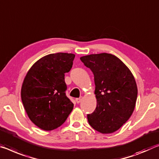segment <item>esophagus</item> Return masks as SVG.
Instances as JSON below:
<instances>
[{
  "mask_svg": "<svg viewBox=\"0 0 159 159\" xmlns=\"http://www.w3.org/2000/svg\"><path fill=\"white\" fill-rule=\"evenodd\" d=\"M82 100H83V98L80 97L79 98H76V99H75V101H76L77 103H80V102H81Z\"/></svg>",
  "mask_w": 159,
  "mask_h": 159,
  "instance_id": "34e87169",
  "label": "esophagus"
}]
</instances>
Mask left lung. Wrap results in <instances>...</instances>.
Segmentation results:
<instances>
[{
  "label": "left lung",
  "mask_w": 159,
  "mask_h": 159,
  "mask_svg": "<svg viewBox=\"0 0 159 159\" xmlns=\"http://www.w3.org/2000/svg\"><path fill=\"white\" fill-rule=\"evenodd\" d=\"M94 75L97 106L88 121L102 134L118 130L134 112L137 85L129 68L115 55L107 53L80 58Z\"/></svg>",
  "instance_id": "left-lung-1"
}]
</instances>
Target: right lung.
<instances>
[{
  "instance_id": "obj_1",
  "label": "right lung",
  "mask_w": 159,
  "mask_h": 159,
  "mask_svg": "<svg viewBox=\"0 0 159 159\" xmlns=\"http://www.w3.org/2000/svg\"><path fill=\"white\" fill-rule=\"evenodd\" d=\"M75 54L46 55L32 65L21 88V99L30 120L40 129L50 131L64 123L74 108L66 97L64 74L73 65Z\"/></svg>"
}]
</instances>
